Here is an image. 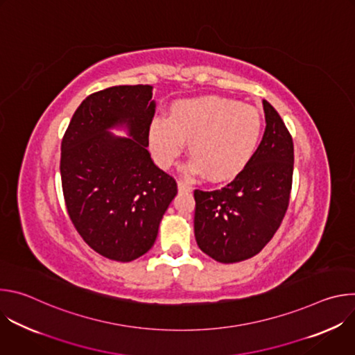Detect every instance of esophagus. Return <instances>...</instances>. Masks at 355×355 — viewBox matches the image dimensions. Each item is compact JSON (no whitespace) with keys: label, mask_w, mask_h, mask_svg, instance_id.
<instances>
[{"label":"esophagus","mask_w":355,"mask_h":355,"mask_svg":"<svg viewBox=\"0 0 355 355\" xmlns=\"http://www.w3.org/2000/svg\"><path fill=\"white\" fill-rule=\"evenodd\" d=\"M192 188L187 184V182H184V181H178V191L180 192H189Z\"/></svg>","instance_id":"1"}]
</instances>
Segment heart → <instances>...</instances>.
Here are the masks:
<instances>
[{
    "instance_id": "b5f03b06",
    "label": "heart",
    "mask_w": 355,
    "mask_h": 355,
    "mask_svg": "<svg viewBox=\"0 0 355 355\" xmlns=\"http://www.w3.org/2000/svg\"><path fill=\"white\" fill-rule=\"evenodd\" d=\"M263 132V118L256 108L208 95L180 99L170 107L168 119L151 121L148 147L157 166L167 170L188 141L193 157L184 168L185 174H208L212 181H226L254 157Z\"/></svg>"
}]
</instances>
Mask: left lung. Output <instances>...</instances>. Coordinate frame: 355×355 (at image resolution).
<instances>
[{
    "label": "left lung",
    "instance_id": "left-lung-1",
    "mask_svg": "<svg viewBox=\"0 0 355 355\" xmlns=\"http://www.w3.org/2000/svg\"><path fill=\"white\" fill-rule=\"evenodd\" d=\"M266 132L248 166L222 189H195L193 230L199 248L232 264L259 254L278 230L293 174V141L274 107L263 101Z\"/></svg>",
    "mask_w": 355,
    "mask_h": 355
}]
</instances>
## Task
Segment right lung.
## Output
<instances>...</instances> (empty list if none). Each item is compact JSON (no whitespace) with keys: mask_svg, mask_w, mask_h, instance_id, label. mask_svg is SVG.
<instances>
[{"mask_svg":"<svg viewBox=\"0 0 355 355\" xmlns=\"http://www.w3.org/2000/svg\"><path fill=\"white\" fill-rule=\"evenodd\" d=\"M151 85H116L87 96L62 141L67 212L98 254L129 263L153 247L177 182L148 153L156 112ZM121 128L126 137L110 130Z\"/></svg>","mask_w":355,"mask_h":355,"instance_id":"right-lung-1","label":"right lung"}]
</instances>
